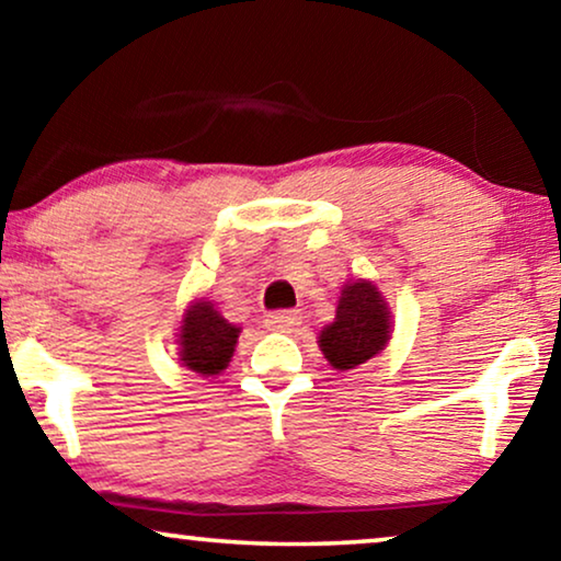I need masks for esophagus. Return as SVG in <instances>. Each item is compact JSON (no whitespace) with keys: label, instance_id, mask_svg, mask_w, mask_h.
Instances as JSON below:
<instances>
[{"label":"esophagus","instance_id":"1","mask_svg":"<svg viewBox=\"0 0 561 561\" xmlns=\"http://www.w3.org/2000/svg\"><path fill=\"white\" fill-rule=\"evenodd\" d=\"M266 322H270L274 330H289V328L299 325V312L297 310H277L266 318Z\"/></svg>","mask_w":561,"mask_h":561}]
</instances>
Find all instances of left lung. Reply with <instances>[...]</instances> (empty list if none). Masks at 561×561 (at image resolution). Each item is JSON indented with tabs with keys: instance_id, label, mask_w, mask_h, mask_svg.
<instances>
[{
	"instance_id": "8db88e82",
	"label": "left lung",
	"mask_w": 561,
	"mask_h": 561,
	"mask_svg": "<svg viewBox=\"0 0 561 561\" xmlns=\"http://www.w3.org/2000/svg\"><path fill=\"white\" fill-rule=\"evenodd\" d=\"M389 307L374 284H345L335 322H330L320 335V348L333 363V368H356L383 351L389 341Z\"/></svg>"
}]
</instances>
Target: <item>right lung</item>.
I'll use <instances>...</instances> for the list:
<instances>
[{"mask_svg": "<svg viewBox=\"0 0 561 561\" xmlns=\"http://www.w3.org/2000/svg\"><path fill=\"white\" fill-rule=\"evenodd\" d=\"M239 328L213 310L210 302H195L180 328V358L195 374H220L233 356Z\"/></svg>", "mask_w": 561, "mask_h": 561, "instance_id": "right-lung-1", "label": "right lung"}]
</instances>
